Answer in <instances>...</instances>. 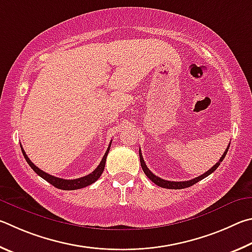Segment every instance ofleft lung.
<instances>
[{
	"label": "left lung",
	"mask_w": 252,
	"mask_h": 252,
	"mask_svg": "<svg viewBox=\"0 0 252 252\" xmlns=\"http://www.w3.org/2000/svg\"><path fill=\"white\" fill-rule=\"evenodd\" d=\"M228 149H229V145H228V147L226 149V152L223 153V155L219 159V161L215 166L211 167V168L208 171H206L205 174L200 175L199 177L193 178V179H190V180H187V182H169V180H165V179H161L159 177H157L156 175H154L152 171L148 169V167L146 166V164H145L144 158H143V155H142V153H140V151H139V159H140V165H142V168L144 170L145 175H146L147 177L151 179L154 184H156L157 186L162 187V188H168V189H184V188H187V187L192 186V185H195L196 183L200 182V180L206 178L207 176H209L211 173H214V171L218 168L219 165L221 164V161L223 160V158L226 157V154L228 152Z\"/></svg>",
	"instance_id": "1"
}]
</instances>
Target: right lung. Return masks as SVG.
Instances as JSON below:
<instances>
[{
    "label": "right lung",
    "instance_id": "add662e5",
    "mask_svg": "<svg viewBox=\"0 0 252 252\" xmlns=\"http://www.w3.org/2000/svg\"><path fill=\"white\" fill-rule=\"evenodd\" d=\"M110 145L112 143L109 144V146L107 148V151H106L105 155L103 157V159L100 160L99 165L97 166V168L92 171L90 175L87 176H84V177L81 178H77V179H63V178H59V177H55V176H52V175H48L45 171H43L38 168V167L35 166L32 161L30 160V158L26 155L24 149L22 148V153H23V156L25 158V160L28 161V164L31 166V168H32L35 173H36L39 177H42L43 179H45L46 182L50 183L53 186L59 188V189H63V190H75V189H81L88 186V185H92L93 183H95L97 179L100 177L101 173L104 171L105 168V162H106V158H107L108 155V152H109V148H110Z\"/></svg>",
    "mask_w": 252,
    "mask_h": 252
}]
</instances>
